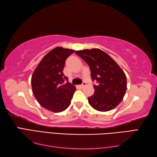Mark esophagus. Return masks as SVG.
<instances>
[{
  "mask_svg": "<svg viewBox=\"0 0 157 157\" xmlns=\"http://www.w3.org/2000/svg\"><path fill=\"white\" fill-rule=\"evenodd\" d=\"M86 85V82H83V84L82 85H79V88H84Z\"/></svg>",
  "mask_w": 157,
  "mask_h": 157,
  "instance_id": "34e87169",
  "label": "esophagus"
}]
</instances>
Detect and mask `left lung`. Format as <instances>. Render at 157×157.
<instances>
[{"instance_id":"obj_1","label":"left lung","mask_w":157,"mask_h":157,"mask_svg":"<svg viewBox=\"0 0 157 157\" xmlns=\"http://www.w3.org/2000/svg\"><path fill=\"white\" fill-rule=\"evenodd\" d=\"M88 63L91 71L94 94L88 98L89 104L98 111L106 112L115 108L124 97L127 79L124 71L108 54L98 48L75 51Z\"/></svg>"}]
</instances>
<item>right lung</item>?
<instances>
[{
    "label": "right lung",
    "instance_id": "1",
    "mask_svg": "<svg viewBox=\"0 0 157 157\" xmlns=\"http://www.w3.org/2000/svg\"><path fill=\"white\" fill-rule=\"evenodd\" d=\"M74 50L56 47L47 53L32 76V92L42 107L62 112L71 104L75 87L63 73L67 58ZM67 82H66V81Z\"/></svg>",
    "mask_w": 157,
    "mask_h": 157
}]
</instances>
